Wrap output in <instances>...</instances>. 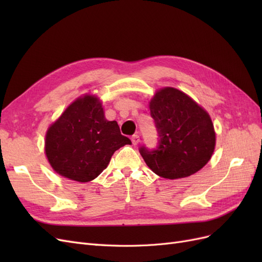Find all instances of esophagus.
<instances>
[{"label":"esophagus","instance_id":"34e87169","mask_svg":"<svg viewBox=\"0 0 262 262\" xmlns=\"http://www.w3.org/2000/svg\"><path fill=\"white\" fill-rule=\"evenodd\" d=\"M131 141H132L133 145H138L140 143V137L138 136V134H134V136H132V138H131Z\"/></svg>","mask_w":262,"mask_h":262}]
</instances>
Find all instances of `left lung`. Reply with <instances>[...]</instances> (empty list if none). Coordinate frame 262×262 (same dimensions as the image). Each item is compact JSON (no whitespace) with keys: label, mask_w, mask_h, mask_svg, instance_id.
<instances>
[{"label":"left lung","mask_w":262,"mask_h":262,"mask_svg":"<svg viewBox=\"0 0 262 262\" xmlns=\"http://www.w3.org/2000/svg\"><path fill=\"white\" fill-rule=\"evenodd\" d=\"M158 134L155 148H139L146 165L166 179L200 170L214 152L215 132L209 114L188 95L172 87L160 90L149 102Z\"/></svg>","instance_id":"1"}]
</instances>
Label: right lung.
Segmentation results:
<instances>
[{
	"mask_svg": "<svg viewBox=\"0 0 262 262\" xmlns=\"http://www.w3.org/2000/svg\"><path fill=\"white\" fill-rule=\"evenodd\" d=\"M131 144L117 121H108L98 98L72 102L48 129L46 155L52 168L71 180L87 182L104 170L118 148Z\"/></svg>",
	"mask_w": 262,
	"mask_h": 262,
	"instance_id": "obj_1",
	"label": "right lung"
}]
</instances>
